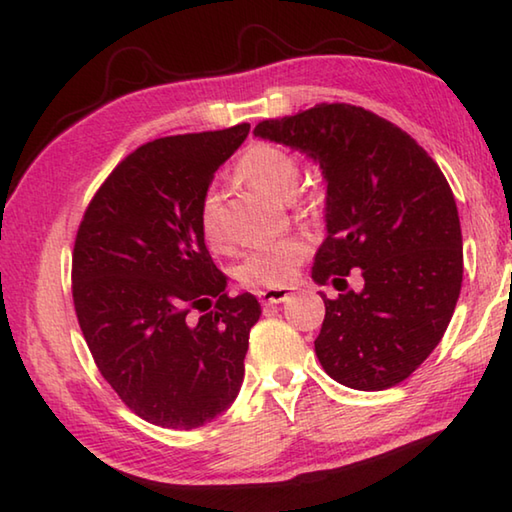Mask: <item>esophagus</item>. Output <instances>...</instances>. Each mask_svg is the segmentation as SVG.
Wrapping results in <instances>:
<instances>
[{
  "mask_svg": "<svg viewBox=\"0 0 512 512\" xmlns=\"http://www.w3.org/2000/svg\"><path fill=\"white\" fill-rule=\"evenodd\" d=\"M293 293L288 288H266V291H259V302L262 304H282Z\"/></svg>",
  "mask_w": 512,
  "mask_h": 512,
  "instance_id": "34e87169",
  "label": "esophagus"
}]
</instances>
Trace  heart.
<instances>
[{
  "label": "heart",
  "instance_id": "b5f03b06",
  "mask_svg": "<svg viewBox=\"0 0 512 512\" xmlns=\"http://www.w3.org/2000/svg\"><path fill=\"white\" fill-rule=\"evenodd\" d=\"M237 174L250 188L264 192L268 197L291 199L297 181H300V165H297L295 156L282 150V147L255 143L241 154V159L237 161ZM199 226L210 246H221L226 241L224 203H221V194L217 190L210 188L203 194L199 206ZM304 255L306 241L300 237L268 241V244L250 250L244 262L239 264L237 275L244 284L273 288L284 286L293 280L295 268Z\"/></svg>",
  "mask_w": 512,
  "mask_h": 512
}]
</instances>
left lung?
<instances>
[{
	"label": "left lung",
	"instance_id": "obj_1",
	"mask_svg": "<svg viewBox=\"0 0 512 512\" xmlns=\"http://www.w3.org/2000/svg\"><path fill=\"white\" fill-rule=\"evenodd\" d=\"M253 134L304 154L327 185L311 277L342 293L322 295L324 371L360 392L403 383L441 342L463 282L457 201L439 165L401 127L345 102L264 120ZM358 267L353 292L344 277Z\"/></svg>",
	"mask_w": 512,
	"mask_h": 512
}]
</instances>
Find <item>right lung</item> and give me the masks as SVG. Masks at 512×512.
I'll return each mask as SVG.
<instances>
[{
    "mask_svg": "<svg viewBox=\"0 0 512 512\" xmlns=\"http://www.w3.org/2000/svg\"><path fill=\"white\" fill-rule=\"evenodd\" d=\"M248 129L138 147L96 192L73 248V304L100 374L129 410L170 430L228 410L262 315L255 295L226 293L199 226L203 194Z\"/></svg>",
    "mask_w": 512,
    "mask_h": 512,
    "instance_id": "right-lung-1",
    "label": "right lung"
}]
</instances>
